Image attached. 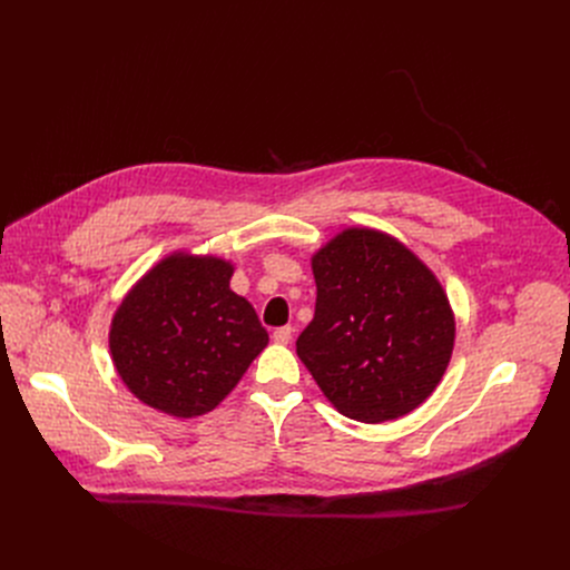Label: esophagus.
Segmentation results:
<instances>
[{"label":"esophagus","mask_w":570,"mask_h":570,"mask_svg":"<svg viewBox=\"0 0 570 570\" xmlns=\"http://www.w3.org/2000/svg\"><path fill=\"white\" fill-rule=\"evenodd\" d=\"M291 337H293V327L291 325H282V327H277V331L273 333V340L277 344H288Z\"/></svg>","instance_id":"esophagus-1"}]
</instances>
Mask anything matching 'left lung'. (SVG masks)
Returning <instances> with one entry per match:
<instances>
[{"mask_svg": "<svg viewBox=\"0 0 570 570\" xmlns=\"http://www.w3.org/2000/svg\"><path fill=\"white\" fill-rule=\"evenodd\" d=\"M316 309L295 342L342 415L385 423L411 413L451 363L455 314L432 269L397 237L351 226L312 256Z\"/></svg>", "mask_w": 570, "mask_h": 570, "instance_id": "obj_1", "label": "left lung"}]
</instances>
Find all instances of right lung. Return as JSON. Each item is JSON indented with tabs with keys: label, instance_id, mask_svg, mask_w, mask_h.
Returning a JSON list of instances; mask_svg holds the SVG:
<instances>
[{
	"label": "right lung",
	"instance_id": "obj_1",
	"mask_svg": "<svg viewBox=\"0 0 570 570\" xmlns=\"http://www.w3.org/2000/svg\"><path fill=\"white\" fill-rule=\"evenodd\" d=\"M233 263L173 252L131 286L110 321L112 365L147 406L213 411L267 346L256 309L230 291Z\"/></svg>",
	"mask_w": 570,
	"mask_h": 570
}]
</instances>
